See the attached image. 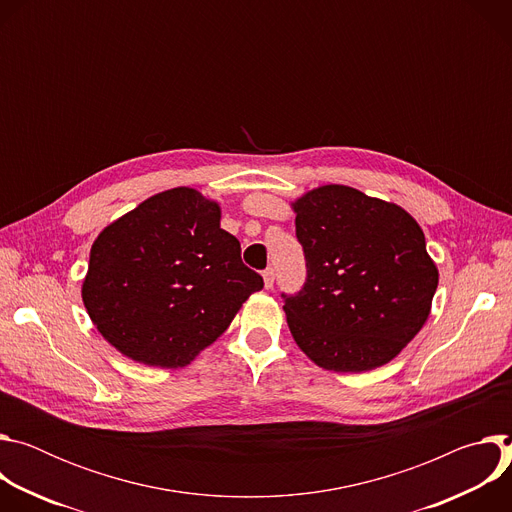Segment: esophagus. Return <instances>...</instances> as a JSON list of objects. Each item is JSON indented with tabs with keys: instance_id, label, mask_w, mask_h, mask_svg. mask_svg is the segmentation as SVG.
Listing matches in <instances>:
<instances>
[{
	"instance_id": "esophagus-1",
	"label": "esophagus",
	"mask_w": 512,
	"mask_h": 512,
	"mask_svg": "<svg viewBox=\"0 0 512 512\" xmlns=\"http://www.w3.org/2000/svg\"><path fill=\"white\" fill-rule=\"evenodd\" d=\"M273 281H275V271L273 267H267L263 271V283H265V289H271L273 287Z\"/></svg>"
}]
</instances>
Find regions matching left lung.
I'll return each mask as SVG.
<instances>
[{
	"label": "left lung",
	"instance_id": "left-lung-1",
	"mask_svg": "<svg viewBox=\"0 0 512 512\" xmlns=\"http://www.w3.org/2000/svg\"><path fill=\"white\" fill-rule=\"evenodd\" d=\"M308 277L285 298L291 336L318 367L364 373L393 360L423 328L437 267L415 218L342 184L291 202Z\"/></svg>",
	"mask_w": 512,
	"mask_h": 512
}]
</instances>
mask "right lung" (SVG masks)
Segmentation results:
<instances>
[{
    "label": "right lung",
    "instance_id": "add662e5",
    "mask_svg": "<svg viewBox=\"0 0 512 512\" xmlns=\"http://www.w3.org/2000/svg\"><path fill=\"white\" fill-rule=\"evenodd\" d=\"M263 277L221 229V206L178 186L143 200L91 247L83 304L123 356L182 369L221 336Z\"/></svg>",
    "mask_w": 512,
    "mask_h": 512
}]
</instances>
